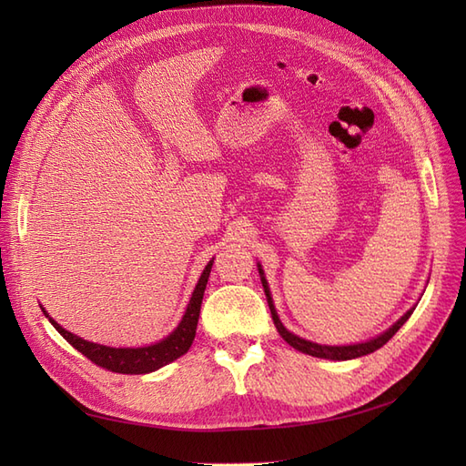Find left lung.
Masks as SVG:
<instances>
[{
	"mask_svg": "<svg viewBox=\"0 0 466 466\" xmlns=\"http://www.w3.org/2000/svg\"><path fill=\"white\" fill-rule=\"evenodd\" d=\"M258 274H260V281H262V288H264V293H266V299H268V307H270V313H272V319H274V324L276 329L279 332V336L284 338V340L295 348L303 351V354H309L313 358H322V360H338V361H344V360H356V358H361V356H368L371 354V351L379 350L380 346H385L390 338L399 332V329L402 327V324L410 319V315L414 313V307L410 309V311H406L397 322L392 324V327L389 330H385L383 334H379L377 338H373V340H368V342H361V344H350V346H324V344H315L311 340H305V338H299L295 336L293 332H289L284 324H281L278 313H276V307H274V301H272V295H270V288H268V281L264 278V272H262V266L258 264Z\"/></svg>",
	"mask_w": 466,
	"mask_h": 466,
	"instance_id": "8db88e82",
	"label": "left lung"
}]
</instances>
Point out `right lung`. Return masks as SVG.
I'll return each mask as SVG.
<instances>
[{"mask_svg":"<svg viewBox=\"0 0 466 466\" xmlns=\"http://www.w3.org/2000/svg\"><path fill=\"white\" fill-rule=\"evenodd\" d=\"M211 264H214V260H209L208 266L204 268V272L192 291V298L188 301L185 315H182V320L178 322V327L167 338H163V340L155 342L151 346L110 348V346H103V344L87 342V340H83V338L62 329L60 324L45 311V307H40V309H42V313L48 317V320L54 324V329L58 330L77 351H81L83 356L89 358L93 363H96L98 368L115 371V373H126V375L151 373L155 370L163 368V365L175 361L177 358L185 356L190 350V346L194 342V336H196V327H198L200 307H202L208 278L211 272Z\"/></svg>","mask_w":466,"mask_h":466,"instance_id":"right-lung-1","label":"right lung"}]
</instances>
